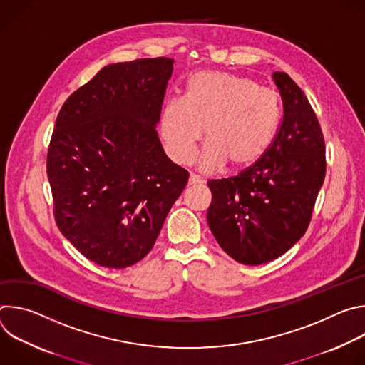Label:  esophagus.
Instances as JSON below:
<instances>
[{
    "label": "esophagus",
    "instance_id": "34e87169",
    "mask_svg": "<svg viewBox=\"0 0 365 365\" xmlns=\"http://www.w3.org/2000/svg\"><path fill=\"white\" fill-rule=\"evenodd\" d=\"M205 180L203 179H200L199 176H196V175H190L189 176V185L190 186H195V185H202Z\"/></svg>",
    "mask_w": 365,
    "mask_h": 365
}]
</instances>
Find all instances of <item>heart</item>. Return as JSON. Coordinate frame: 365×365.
Returning a JSON list of instances; mask_svg holds the SVG:
<instances>
[{"label": "heart", "instance_id": "1", "mask_svg": "<svg viewBox=\"0 0 365 365\" xmlns=\"http://www.w3.org/2000/svg\"><path fill=\"white\" fill-rule=\"evenodd\" d=\"M282 98L257 81L228 72L197 71L186 82L183 98L165 103L160 131L170 158L189 163L203 135L199 163L215 170L254 165L270 148L282 121Z\"/></svg>", "mask_w": 365, "mask_h": 365}]
</instances>
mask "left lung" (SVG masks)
Returning <instances> with one entry per match:
<instances>
[{"label":"left lung","instance_id":"obj_1","mask_svg":"<svg viewBox=\"0 0 365 365\" xmlns=\"http://www.w3.org/2000/svg\"><path fill=\"white\" fill-rule=\"evenodd\" d=\"M273 81L283 120L270 148L237 176L207 182V225L221 248L245 266L272 262L303 237L327 170L314 108L287 73L274 72Z\"/></svg>","mask_w":365,"mask_h":365}]
</instances>
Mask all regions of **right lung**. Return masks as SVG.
<instances>
[{
	"instance_id": "right-lung-1",
	"label": "right lung",
	"mask_w": 365,
	"mask_h": 365,
	"mask_svg": "<svg viewBox=\"0 0 365 365\" xmlns=\"http://www.w3.org/2000/svg\"><path fill=\"white\" fill-rule=\"evenodd\" d=\"M173 62L102 68L58 115L47 153L55 220L98 266L125 269L144 258L187 183L155 131Z\"/></svg>"
}]
</instances>
